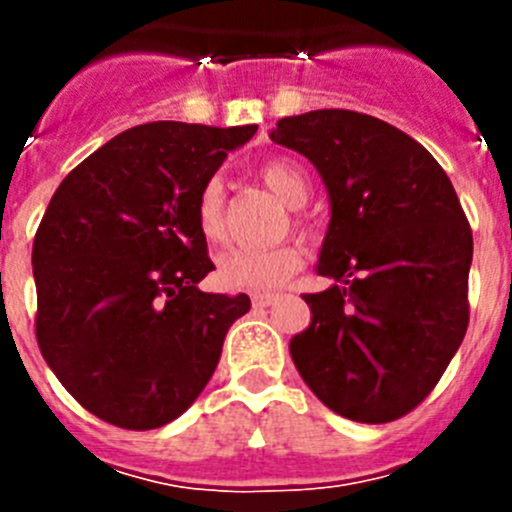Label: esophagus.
Returning a JSON list of instances; mask_svg holds the SVG:
<instances>
[{"label": "esophagus", "instance_id": "34e87169", "mask_svg": "<svg viewBox=\"0 0 512 512\" xmlns=\"http://www.w3.org/2000/svg\"><path fill=\"white\" fill-rule=\"evenodd\" d=\"M277 300H279L277 292H256V295H251L253 307H269V305H274Z\"/></svg>", "mask_w": 512, "mask_h": 512}]
</instances>
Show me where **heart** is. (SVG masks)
Masks as SVG:
<instances>
[{
	"label": "heart",
	"instance_id": "heart-1",
	"mask_svg": "<svg viewBox=\"0 0 512 512\" xmlns=\"http://www.w3.org/2000/svg\"><path fill=\"white\" fill-rule=\"evenodd\" d=\"M261 182L287 207H302L310 194L307 176L295 161L274 158L259 169ZM197 225L207 241H220L225 235V194L220 179H210L197 197ZM302 266V251L297 246L277 248H230L217 259V282L225 289L264 292L282 287Z\"/></svg>",
	"mask_w": 512,
	"mask_h": 512
}]
</instances>
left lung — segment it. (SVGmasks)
I'll list each match as a JSON object with an SVG mask.
<instances>
[{"label":"left lung","instance_id":"1","mask_svg":"<svg viewBox=\"0 0 512 512\" xmlns=\"http://www.w3.org/2000/svg\"><path fill=\"white\" fill-rule=\"evenodd\" d=\"M269 138L318 169L330 223L289 354L325 408L390 423L425 400L469 323L472 230L436 158L390 122L351 110L282 117Z\"/></svg>","mask_w":512,"mask_h":512}]
</instances>
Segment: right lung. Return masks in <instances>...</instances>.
Listing matches in <instances>:
<instances>
[{
  "instance_id": "1",
  "label": "right lung",
  "mask_w": 512,
  "mask_h": 512,
  "mask_svg": "<svg viewBox=\"0 0 512 512\" xmlns=\"http://www.w3.org/2000/svg\"><path fill=\"white\" fill-rule=\"evenodd\" d=\"M256 125L146 122L61 182L33 243L35 336L79 405L130 431L171 423L215 372L248 295L197 284L215 266L197 197Z\"/></svg>"
}]
</instances>
